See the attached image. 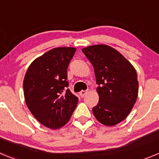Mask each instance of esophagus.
Listing matches in <instances>:
<instances>
[{"label": "esophagus", "instance_id": "34e87169", "mask_svg": "<svg viewBox=\"0 0 159 159\" xmlns=\"http://www.w3.org/2000/svg\"><path fill=\"white\" fill-rule=\"evenodd\" d=\"M87 93H88V91H81V92L79 93V95H80V97H84Z\"/></svg>", "mask_w": 159, "mask_h": 159}]
</instances>
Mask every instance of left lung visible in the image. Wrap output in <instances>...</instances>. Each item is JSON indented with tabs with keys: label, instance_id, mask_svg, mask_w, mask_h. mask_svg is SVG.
<instances>
[{
	"label": "left lung",
	"instance_id": "8db88e82",
	"mask_svg": "<svg viewBox=\"0 0 159 159\" xmlns=\"http://www.w3.org/2000/svg\"><path fill=\"white\" fill-rule=\"evenodd\" d=\"M92 63L99 103L92 108L102 124L116 126L128 116L139 93V81L134 66L116 49L107 44H95L82 49Z\"/></svg>",
	"mask_w": 159,
	"mask_h": 159
}]
</instances>
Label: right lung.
I'll use <instances>...</instances> for the list:
<instances>
[{
	"label": "right lung",
	"instance_id": "add662e5",
	"mask_svg": "<svg viewBox=\"0 0 159 159\" xmlns=\"http://www.w3.org/2000/svg\"><path fill=\"white\" fill-rule=\"evenodd\" d=\"M75 51L71 47L49 50L32 61L24 78L26 105L48 128L64 127L78 103V98L67 89V69Z\"/></svg>",
	"mask_w": 159,
	"mask_h": 159
}]
</instances>
